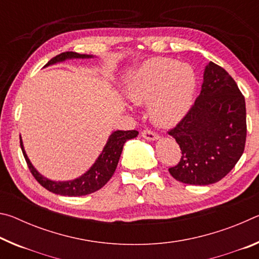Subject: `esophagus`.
<instances>
[{
	"mask_svg": "<svg viewBox=\"0 0 259 259\" xmlns=\"http://www.w3.org/2000/svg\"><path fill=\"white\" fill-rule=\"evenodd\" d=\"M142 136H143V138H145L147 140H151V142H154V140L159 139V136L153 133V131H151V130L142 131Z\"/></svg>",
	"mask_w": 259,
	"mask_h": 259,
	"instance_id": "obj_1",
	"label": "esophagus"
}]
</instances>
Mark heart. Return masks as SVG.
<instances>
[{
	"instance_id": "obj_1",
	"label": "heart",
	"mask_w": 259,
	"mask_h": 259,
	"mask_svg": "<svg viewBox=\"0 0 259 259\" xmlns=\"http://www.w3.org/2000/svg\"><path fill=\"white\" fill-rule=\"evenodd\" d=\"M196 76L187 64L169 58H152L136 68L124 84L135 105H147L151 121L160 128L181 122L192 106Z\"/></svg>"
}]
</instances>
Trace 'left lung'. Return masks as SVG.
<instances>
[{"instance_id":"8db88e82","label":"left lung","mask_w":259,"mask_h":259,"mask_svg":"<svg viewBox=\"0 0 259 259\" xmlns=\"http://www.w3.org/2000/svg\"><path fill=\"white\" fill-rule=\"evenodd\" d=\"M169 135L182 151L179 163L169 169L176 181L210 185L234 168L247 137L245 102L224 68L212 61L205 66L199 97Z\"/></svg>"}]
</instances>
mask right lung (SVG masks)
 <instances>
[{"label":"right lung","mask_w":259,"mask_h":259,"mask_svg":"<svg viewBox=\"0 0 259 259\" xmlns=\"http://www.w3.org/2000/svg\"><path fill=\"white\" fill-rule=\"evenodd\" d=\"M95 56L93 55H80L77 52L68 51L63 52L58 56H56L50 61H48V64L45 67L51 66V65L63 63V61L67 59H89L94 58ZM138 136V131L136 130H116L113 131L107 139L106 145L104 146L102 153H100L97 160L95 161V163L90 166L89 170L81 175L80 177L72 181H51V179L47 178L37 171L34 168L32 162L28 159L27 154H26L23 139L20 137V147L23 151V154L26 162H27L28 168L32 172L35 179L41 184V185L47 188L48 191L56 194L64 195V196H82L87 194H91L96 191H98L102 188L105 184H106L109 179L112 178L114 171H115L117 163H119L120 156L122 150H123V145L126 140L136 138Z\"/></svg>","instance_id":"right-lung-1"}]
</instances>
